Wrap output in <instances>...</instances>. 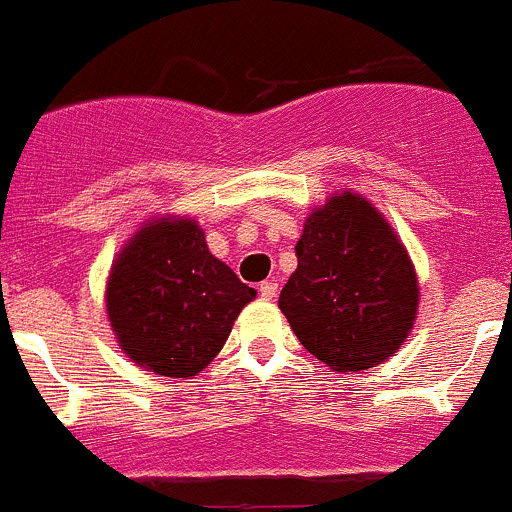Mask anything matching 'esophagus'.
Returning a JSON list of instances; mask_svg holds the SVG:
<instances>
[{"instance_id": "esophagus-1", "label": "esophagus", "mask_w": 512, "mask_h": 512, "mask_svg": "<svg viewBox=\"0 0 512 512\" xmlns=\"http://www.w3.org/2000/svg\"><path fill=\"white\" fill-rule=\"evenodd\" d=\"M276 289H279V287H276V284H274V281H261V284H259V294H261V299H274L276 297Z\"/></svg>"}]
</instances>
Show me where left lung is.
<instances>
[{
    "label": "left lung",
    "instance_id": "left-lung-1",
    "mask_svg": "<svg viewBox=\"0 0 512 512\" xmlns=\"http://www.w3.org/2000/svg\"><path fill=\"white\" fill-rule=\"evenodd\" d=\"M294 251L279 307L304 348L340 373L391 358L414 325L419 284L383 215L342 192L309 215Z\"/></svg>",
    "mask_w": 512,
    "mask_h": 512
}]
</instances>
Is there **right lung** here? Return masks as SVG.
<instances>
[{
    "label": "right lung",
    "mask_w": 512,
    "mask_h": 512,
    "mask_svg": "<svg viewBox=\"0 0 512 512\" xmlns=\"http://www.w3.org/2000/svg\"><path fill=\"white\" fill-rule=\"evenodd\" d=\"M256 297L208 251L195 220L162 218L126 243L106 287L121 350L167 378L198 375Z\"/></svg>",
    "instance_id": "add662e5"
}]
</instances>
